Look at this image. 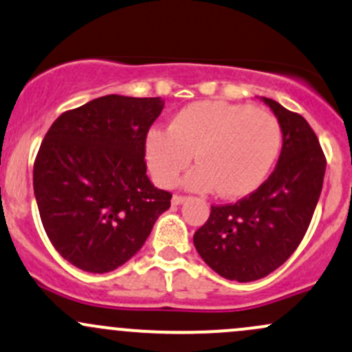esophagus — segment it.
<instances>
[{"mask_svg":"<svg viewBox=\"0 0 352 352\" xmlns=\"http://www.w3.org/2000/svg\"><path fill=\"white\" fill-rule=\"evenodd\" d=\"M185 200H187V197H185V195L177 194V195L172 197V204H173V206H180V204H184Z\"/></svg>","mask_w":352,"mask_h":352,"instance_id":"esophagus-1","label":"esophagus"}]
</instances>
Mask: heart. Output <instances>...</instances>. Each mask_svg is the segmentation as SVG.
Masks as SVG:
<instances>
[{
  "label": "heart",
  "instance_id": "1",
  "mask_svg": "<svg viewBox=\"0 0 352 352\" xmlns=\"http://www.w3.org/2000/svg\"><path fill=\"white\" fill-rule=\"evenodd\" d=\"M280 146L277 118L261 108L230 102H197L182 108L168 130H150L145 155L153 179L172 187L190 165L185 187L222 197L250 194L267 175Z\"/></svg>",
  "mask_w": 352,
  "mask_h": 352
}]
</instances>
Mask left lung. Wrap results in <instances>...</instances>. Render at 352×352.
<instances>
[{"instance_id":"8db88e82","label":"left lung","mask_w":352,"mask_h":352,"mask_svg":"<svg viewBox=\"0 0 352 352\" xmlns=\"http://www.w3.org/2000/svg\"><path fill=\"white\" fill-rule=\"evenodd\" d=\"M283 130L276 170L235 204L212 206L194 234L200 257L219 276L250 283L269 276L294 254L306 235L322 190L326 155L306 118L270 98Z\"/></svg>"}]
</instances>
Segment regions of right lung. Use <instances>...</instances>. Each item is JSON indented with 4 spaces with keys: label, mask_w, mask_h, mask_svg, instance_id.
<instances>
[{
    "label": "right lung",
    "mask_w": 352,
    "mask_h": 352,
    "mask_svg": "<svg viewBox=\"0 0 352 352\" xmlns=\"http://www.w3.org/2000/svg\"><path fill=\"white\" fill-rule=\"evenodd\" d=\"M164 102L107 95L65 111L33 167L41 223L61 257L103 274L132 258L170 207L146 177L145 140Z\"/></svg>",
    "instance_id": "1"
}]
</instances>
